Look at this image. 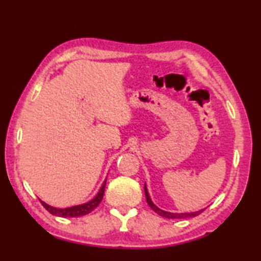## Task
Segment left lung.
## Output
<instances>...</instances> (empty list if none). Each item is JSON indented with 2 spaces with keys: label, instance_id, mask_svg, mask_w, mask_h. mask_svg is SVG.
Segmentation results:
<instances>
[{
  "label": "left lung",
  "instance_id": "1",
  "mask_svg": "<svg viewBox=\"0 0 261 261\" xmlns=\"http://www.w3.org/2000/svg\"><path fill=\"white\" fill-rule=\"evenodd\" d=\"M144 190H145V196H146V201L147 204L149 205V207L155 212V213H158L160 216H163V218H167V219H187V218H194V216L199 215L201 212H204V210H200V211H197V212H192V213H170V212H166V211H162L159 208V207H156L155 205L153 204L151 198H149V194L147 192V189H146V184H145L144 187Z\"/></svg>",
  "mask_w": 261,
  "mask_h": 261
}]
</instances>
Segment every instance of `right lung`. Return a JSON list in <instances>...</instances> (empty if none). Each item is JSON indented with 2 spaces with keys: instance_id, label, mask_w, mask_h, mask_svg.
Segmentation results:
<instances>
[{
  "instance_id": "1",
  "label": "right lung",
  "mask_w": 261,
  "mask_h": 261,
  "mask_svg": "<svg viewBox=\"0 0 261 261\" xmlns=\"http://www.w3.org/2000/svg\"><path fill=\"white\" fill-rule=\"evenodd\" d=\"M105 188H106V180L103 182L102 187H101L99 193L96 194L93 199L86 202V204L69 207V208H55V207L47 205L46 202H43L42 200H40V202L42 204V206L45 207V208L53 215L61 216V218H74V216H83V215L91 213V212L100 204L101 200H102V198H103Z\"/></svg>"
}]
</instances>
